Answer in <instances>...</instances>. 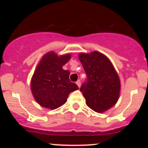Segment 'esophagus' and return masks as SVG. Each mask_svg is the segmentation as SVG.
<instances>
[{"instance_id":"obj_1","label":"esophagus","mask_w":148,"mask_h":148,"mask_svg":"<svg viewBox=\"0 0 148 148\" xmlns=\"http://www.w3.org/2000/svg\"><path fill=\"white\" fill-rule=\"evenodd\" d=\"M76 84L78 85V87H81V81L80 80H78L76 82Z\"/></svg>"}]
</instances>
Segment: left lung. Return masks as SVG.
Here are the masks:
<instances>
[{
  "label": "left lung",
  "instance_id": "obj_1",
  "mask_svg": "<svg viewBox=\"0 0 148 148\" xmlns=\"http://www.w3.org/2000/svg\"><path fill=\"white\" fill-rule=\"evenodd\" d=\"M87 78L80 91L89 108L102 113L118 101L120 80L110 60L99 52L79 55Z\"/></svg>",
  "mask_w": 148,
  "mask_h": 148
}]
</instances>
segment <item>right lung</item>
Instances as JSON below:
<instances>
[{"label": "right lung", "mask_w": 148, "mask_h": 148, "mask_svg": "<svg viewBox=\"0 0 148 148\" xmlns=\"http://www.w3.org/2000/svg\"><path fill=\"white\" fill-rule=\"evenodd\" d=\"M70 58V55L58 57L50 52L38 65L31 82V90L36 101L44 108H59L66 102L70 92L78 89L76 84L70 81V71L62 68Z\"/></svg>", "instance_id": "obj_1"}]
</instances>
